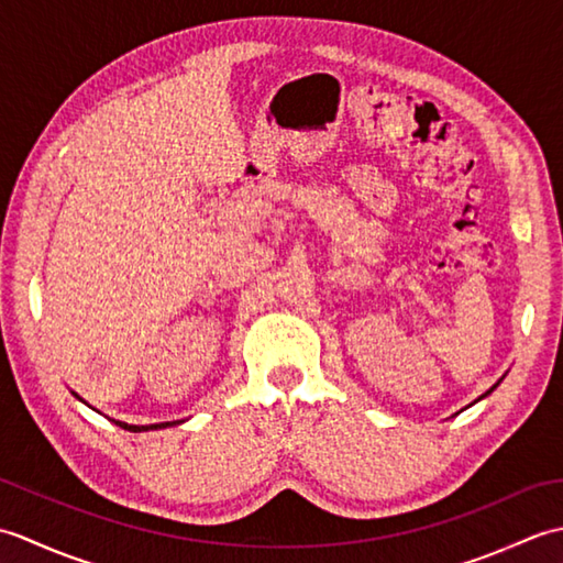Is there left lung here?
I'll return each instance as SVG.
<instances>
[{
  "instance_id": "left-lung-1",
  "label": "left lung",
  "mask_w": 563,
  "mask_h": 563,
  "mask_svg": "<svg viewBox=\"0 0 563 563\" xmlns=\"http://www.w3.org/2000/svg\"><path fill=\"white\" fill-rule=\"evenodd\" d=\"M492 391H494V387H492V389H488V391H486V394H492ZM486 394H484V397H486Z\"/></svg>"
}]
</instances>
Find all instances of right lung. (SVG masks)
I'll list each match as a JSON object with an SVG mask.
<instances>
[{"instance_id":"1","label":"right lung","mask_w":563,"mask_h":563,"mask_svg":"<svg viewBox=\"0 0 563 563\" xmlns=\"http://www.w3.org/2000/svg\"><path fill=\"white\" fill-rule=\"evenodd\" d=\"M118 426L121 428H125V430H133V433H140V430H154V428H166V426H172V423H154V426H128V423H121V421H115Z\"/></svg>"}]
</instances>
